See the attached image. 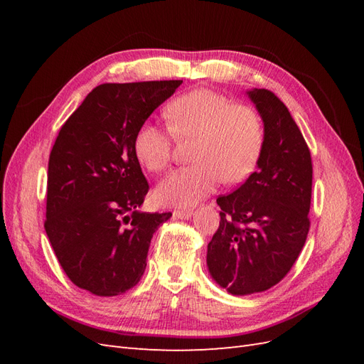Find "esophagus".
<instances>
[{"mask_svg":"<svg viewBox=\"0 0 364 364\" xmlns=\"http://www.w3.org/2000/svg\"><path fill=\"white\" fill-rule=\"evenodd\" d=\"M173 215L176 218H190L193 215V211H191V209H176Z\"/></svg>","mask_w":364,"mask_h":364,"instance_id":"obj_1","label":"esophagus"}]
</instances>
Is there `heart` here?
Returning a JSON list of instances; mask_svg holds the SVG:
<instances>
[{"mask_svg":"<svg viewBox=\"0 0 364 364\" xmlns=\"http://www.w3.org/2000/svg\"><path fill=\"white\" fill-rule=\"evenodd\" d=\"M168 126L146 121L134 138L138 162L161 173L173 159V138L196 139L188 167L174 170L155 196L164 205L190 206L211 194L225 179L240 183L255 171L266 142L261 115L247 105L213 90H193L165 107Z\"/></svg>","mask_w":364,"mask_h":364,"instance_id":"obj_1","label":"heart"}]
</instances>
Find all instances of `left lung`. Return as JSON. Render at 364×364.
I'll return each mask as SVG.
<instances>
[{
	"label": "left lung",
	"mask_w": 364,
	"mask_h": 364,
	"mask_svg": "<svg viewBox=\"0 0 364 364\" xmlns=\"http://www.w3.org/2000/svg\"><path fill=\"white\" fill-rule=\"evenodd\" d=\"M264 121L258 170L234 193L220 196V225L208 245L214 281L230 294L272 289L305 245L310 230L311 153L287 106L269 90L247 92Z\"/></svg>",
	"instance_id": "obj_1"
}]
</instances>
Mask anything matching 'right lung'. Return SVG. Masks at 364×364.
I'll return each mask as SVG.
<instances>
[{"label": "right lung", "instance_id": "obj_1", "mask_svg": "<svg viewBox=\"0 0 364 364\" xmlns=\"http://www.w3.org/2000/svg\"><path fill=\"white\" fill-rule=\"evenodd\" d=\"M181 83H103L60 127L48 161L43 226L79 289L117 296L135 287L146 270L151 237L171 213L138 211L149 182L134 138Z\"/></svg>", "mask_w": 364, "mask_h": 364}]
</instances>
